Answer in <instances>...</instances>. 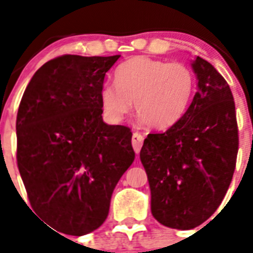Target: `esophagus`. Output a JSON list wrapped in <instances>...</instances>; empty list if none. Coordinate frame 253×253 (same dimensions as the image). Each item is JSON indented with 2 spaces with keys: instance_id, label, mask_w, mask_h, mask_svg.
<instances>
[{
  "instance_id": "34e87169",
  "label": "esophagus",
  "mask_w": 253,
  "mask_h": 253,
  "mask_svg": "<svg viewBox=\"0 0 253 253\" xmlns=\"http://www.w3.org/2000/svg\"><path fill=\"white\" fill-rule=\"evenodd\" d=\"M143 140H144V137L140 133H134L133 137H131V144H133V148L137 154L140 152V148L143 146Z\"/></svg>"
}]
</instances>
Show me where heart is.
Masks as SVG:
<instances>
[{"label": "heart", "mask_w": 253, "mask_h": 253, "mask_svg": "<svg viewBox=\"0 0 253 253\" xmlns=\"http://www.w3.org/2000/svg\"><path fill=\"white\" fill-rule=\"evenodd\" d=\"M195 90V77L182 63L135 57L123 63L115 72V84H105L100 91L104 115L120 123L135 113L151 129H167L186 113Z\"/></svg>", "instance_id": "obj_1"}]
</instances>
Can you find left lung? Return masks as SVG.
Listing matches in <instances>:
<instances>
[{
    "mask_svg": "<svg viewBox=\"0 0 253 253\" xmlns=\"http://www.w3.org/2000/svg\"><path fill=\"white\" fill-rule=\"evenodd\" d=\"M198 91L177 123L148 134L140 161L151 187L152 215L175 229H193L213 215L236 169L238 128L229 84L209 62L193 63Z\"/></svg>",
    "mask_w": 253,
    "mask_h": 253,
    "instance_id": "1",
    "label": "left lung"
}]
</instances>
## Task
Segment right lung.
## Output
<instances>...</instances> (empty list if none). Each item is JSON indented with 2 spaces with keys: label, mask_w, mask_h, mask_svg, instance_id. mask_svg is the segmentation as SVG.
<instances>
[{
  "label": "right lung",
  "mask_w": 253,
  "mask_h": 253,
  "mask_svg": "<svg viewBox=\"0 0 253 253\" xmlns=\"http://www.w3.org/2000/svg\"><path fill=\"white\" fill-rule=\"evenodd\" d=\"M120 55L66 54L38 69L16 118L17 167L40 218L71 236L107 218L113 191L133 163L131 131L102 120L100 91Z\"/></svg>",
  "instance_id": "1"
}]
</instances>
